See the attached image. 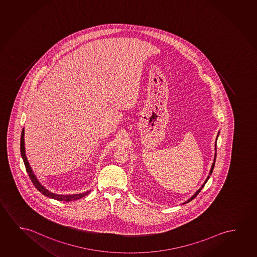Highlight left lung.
Segmentation results:
<instances>
[{
	"label": "left lung",
	"mask_w": 257,
	"mask_h": 257,
	"mask_svg": "<svg viewBox=\"0 0 257 257\" xmlns=\"http://www.w3.org/2000/svg\"><path fill=\"white\" fill-rule=\"evenodd\" d=\"M219 134H220V133H218L217 137H216V141H215V145H214V146H215V148H214V150H215V151H216V143H217V139L218 136H219ZM215 159H216V152H215V154H214V158H213V164H212V166H211V169H210L209 175H208V176H207V178H206V180H205V182H204V184H203V185L201 186V188H200L199 190H197V191H196V193L194 194L193 196H192V197H191V198H190V199L188 200V201H186L185 203H183V204H186V203H189V202L191 201V200H192L193 198H196V197H197V195H198V194L199 193L200 191H201V190L202 189H203V188H204V186H205V183H206V182H207V181H208V179H209L210 178V175H211V174H212V173H213V167H214V164H215Z\"/></svg>",
	"instance_id": "obj_1"
}]
</instances>
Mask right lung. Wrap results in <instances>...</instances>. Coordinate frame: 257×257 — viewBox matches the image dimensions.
Returning a JSON list of instances; mask_svg holds the SVG:
<instances>
[{
  "mask_svg": "<svg viewBox=\"0 0 257 257\" xmlns=\"http://www.w3.org/2000/svg\"><path fill=\"white\" fill-rule=\"evenodd\" d=\"M25 130L23 128L22 133H21V138H20V152H21V157L23 158V161H24L25 166H26V169L28 172L29 177L31 179L32 182L34 183V185L36 187L37 190H39L40 192L42 194H44V196H46L48 198H53L56 200H59V201H74V200H77L80 198H83L87 196L88 194L90 193L91 190L83 192V193L78 194H68V195H62V194H57L54 192H52L50 190H47L45 187H44L41 182H39V180L37 179L36 176V174H34V172L32 170L31 166L29 165L28 162V158L26 156V150H25Z\"/></svg>",
  "mask_w": 257,
  "mask_h": 257,
  "instance_id": "1",
  "label": "right lung"
}]
</instances>
